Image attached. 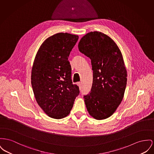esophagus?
Instances as JSON below:
<instances>
[{
	"instance_id": "esophagus-1",
	"label": "esophagus",
	"mask_w": 154,
	"mask_h": 154,
	"mask_svg": "<svg viewBox=\"0 0 154 154\" xmlns=\"http://www.w3.org/2000/svg\"><path fill=\"white\" fill-rule=\"evenodd\" d=\"M77 85H79L80 89H82V83L81 82H77Z\"/></svg>"
}]
</instances>
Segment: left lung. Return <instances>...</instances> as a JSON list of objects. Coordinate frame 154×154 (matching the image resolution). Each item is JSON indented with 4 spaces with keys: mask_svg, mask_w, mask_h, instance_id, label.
Returning <instances> with one entry per match:
<instances>
[{
    "mask_svg": "<svg viewBox=\"0 0 154 154\" xmlns=\"http://www.w3.org/2000/svg\"><path fill=\"white\" fill-rule=\"evenodd\" d=\"M79 49L91 60L93 81L90 92L84 96L91 116L102 120L115 112L123 98L127 72L122 53L109 36L91 32L81 39Z\"/></svg>",
    "mask_w": 154,
    "mask_h": 154,
    "instance_id": "left-lung-1",
    "label": "left lung"
}]
</instances>
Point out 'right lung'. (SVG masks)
<instances>
[{
	"mask_svg": "<svg viewBox=\"0 0 154 154\" xmlns=\"http://www.w3.org/2000/svg\"><path fill=\"white\" fill-rule=\"evenodd\" d=\"M79 36L57 33L43 42L36 54L31 72V84L39 106L51 118L60 119L70 112L79 95L72 84L68 60Z\"/></svg>",
	"mask_w": 154,
	"mask_h": 154,
	"instance_id": "right-lung-1",
	"label": "right lung"
}]
</instances>
